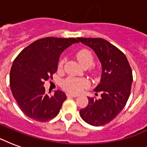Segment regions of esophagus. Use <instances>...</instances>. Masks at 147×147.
<instances>
[{
	"label": "esophagus",
	"instance_id": "obj_1",
	"mask_svg": "<svg viewBox=\"0 0 147 147\" xmlns=\"http://www.w3.org/2000/svg\"><path fill=\"white\" fill-rule=\"evenodd\" d=\"M66 95L68 97H74V98H76V97L78 96V94H71V93H67Z\"/></svg>",
	"mask_w": 147,
	"mask_h": 147
}]
</instances>
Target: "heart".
<instances>
[{"instance_id": "heart-1", "label": "heart", "mask_w": 147, "mask_h": 147, "mask_svg": "<svg viewBox=\"0 0 147 147\" xmlns=\"http://www.w3.org/2000/svg\"><path fill=\"white\" fill-rule=\"evenodd\" d=\"M76 58L83 67L91 66L94 62V57L92 53L87 49H82L76 53ZM65 63V59H62L59 62L58 68L62 69ZM89 86V82L85 78H73L69 77L65 79L62 82V88L65 91L72 93H77L81 92L83 88H85Z\"/></svg>"}]
</instances>
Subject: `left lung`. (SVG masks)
I'll return each instance as SVG.
<instances>
[{
  "instance_id": "1",
  "label": "left lung",
  "mask_w": 147,
  "mask_h": 147,
  "mask_svg": "<svg viewBox=\"0 0 147 147\" xmlns=\"http://www.w3.org/2000/svg\"><path fill=\"white\" fill-rule=\"evenodd\" d=\"M77 40L94 50L102 66L100 83L94 89L100 92V98L88 97V105L80 110V116L92 126L105 125L114 120L127 104L133 82L132 70L126 55L107 40L83 37Z\"/></svg>"
}]
</instances>
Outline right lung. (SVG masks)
<instances>
[{
  "label": "right lung",
  "mask_w": 147,
  "mask_h": 147,
  "mask_svg": "<svg viewBox=\"0 0 147 147\" xmlns=\"http://www.w3.org/2000/svg\"><path fill=\"white\" fill-rule=\"evenodd\" d=\"M76 42L75 38H42L29 45L15 59L10 69V89L28 117L45 122L59 113L66 95L59 90L53 95L47 94L44 81L53 78L61 53Z\"/></svg>",
  "instance_id": "obj_1"
}]
</instances>
